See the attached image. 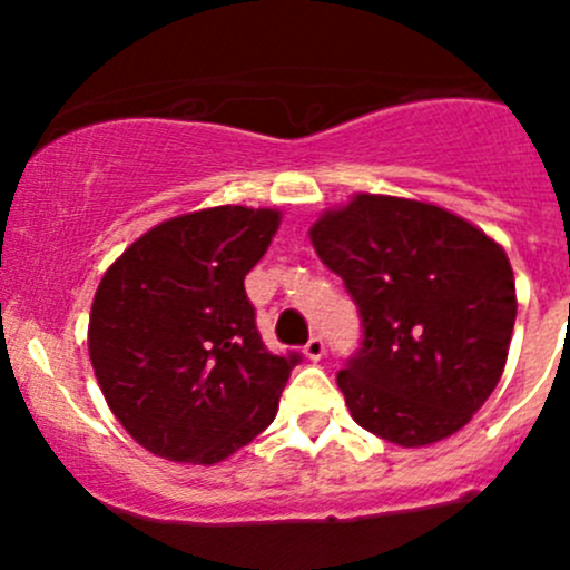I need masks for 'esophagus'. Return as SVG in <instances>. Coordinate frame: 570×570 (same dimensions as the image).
I'll return each mask as SVG.
<instances>
[{
	"instance_id": "obj_1",
	"label": "esophagus",
	"mask_w": 570,
	"mask_h": 570,
	"mask_svg": "<svg viewBox=\"0 0 570 570\" xmlns=\"http://www.w3.org/2000/svg\"><path fill=\"white\" fill-rule=\"evenodd\" d=\"M303 350H306L308 358H312V361H320L322 355H325V342H322V336H312V338H308L306 347H303Z\"/></svg>"
}]
</instances>
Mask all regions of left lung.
<instances>
[{"label":"left lung","instance_id":"left-lung-1","mask_svg":"<svg viewBox=\"0 0 570 570\" xmlns=\"http://www.w3.org/2000/svg\"><path fill=\"white\" fill-rule=\"evenodd\" d=\"M308 237L364 320L336 377L355 422L405 450L465 428L508 364L519 303L502 245L455 212L372 193Z\"/></svg>","mask_w":570,"mask_h":570}]
</instances>
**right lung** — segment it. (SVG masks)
Wrapping results in <instances>:
<instances>
[{"instance_id":"obj_1","label":"right lung","mask_w":570,"mask_h":570,"mask_svg":"<svg viewBox=\"0 0 570 570\" xmlns=\"http://www.w3.org/2000/svg\"><path fill=\"white\" fill-rule=\"evenodd\" d=\"M278 226V209L212 206L159 223L107 267L90 364L109 411L154 455L215 465L278 413L297 353L264 347L245 295Z\"/></svg>"}]
</instances>
